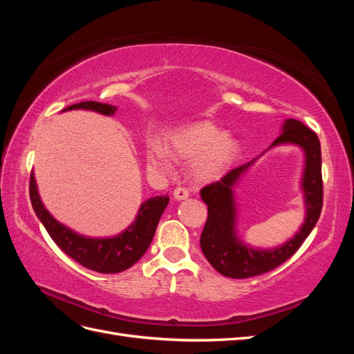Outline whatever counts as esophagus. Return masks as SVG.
I'll return each instance as SVG.
<instances>
[{
	"label": "esophagus",
	"instance_id": "34e87169",
	"mask_svg": "<svg viewBox=\"0 0 354 354\" xmlns=\"http://www.w3.org/2000/svg\"><path fill=\"white\" fill-rule=\"evenodd\" d=\"M173 196L176 201H185L189 198V192L187 189L185 187H177L174 192H173Z\"/></svg>",
	"mask_w": 354,
	"mask_h": 354
}]
</instances>
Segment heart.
Listing matches in <instances>:
<instances>
[{"label":"heart","mask_w":354,"mask_h":354,"mask_svg":"<svg viewBox=\"0 0 354 354\" xmlns=\"http://www.w3.org/2000/svg\"><path fill=\"white\" fill-rule=\"evenodd\" d=\"M169 151L180 159L194 160L192 176L199 183H208L220 178L232 167L241 153V145L212 122L202 121L180 128L171 136ZM146 162L156 174H169L173 171L169 153L159 142L149 145Z\"/></svg>","instance_id":"heart-1"}]
</instances>
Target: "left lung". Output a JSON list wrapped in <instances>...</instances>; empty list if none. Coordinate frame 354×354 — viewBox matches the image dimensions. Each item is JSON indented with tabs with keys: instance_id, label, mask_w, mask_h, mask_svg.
Listing matches in <instances>:
<instances>
[{
	"instance_id": "8db88e82",
	"label": "left lung",
	"mask_w": 354,
	"mask_h": 354,
	"mask_svg": "<svg viewBox=\"0 0 354 354\" xmlns=\"http://www.w3.org/2000/svg\"><path fill=\"white\" fill-rule=\"evenodd\" d=\"M279 145H297L305 155L300 180L306 208L305 223L286 243L273 249H260L246 244L237 233V203L234 189L259 156L232 169L217 183L201 190V198L208 205L207 224L201 234V250L209 264L223 276L232 279H246L281 266L301 246L319 220L322 211L324 186L322 155L317 136L301 121L289 118L282 124L281 136L267 150Z\"/></svg>"
}]
</instances>
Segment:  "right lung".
Listing matches in <instances>:
<instances>
[{"label": "right lung", "mask_w": 354, "mask_h": 354, "mask_svg": "<svg viewBox=\"0 0 354 354\" xmlns=\"http://www.w3.org/2000/svg\"><path fill=\"white\" fill-rule=\"evenodd\" d=\"M73 109L93 111L106 116H112L118 111L116 106L112 104L81 102L63 109V112ZM29 196L38 220L59 248L81 266L99 273H120L130 269L142 259L153 239L159 218L169 202L167 195L146 199L138 208L134 221L125 230L109 238H90L72 230L51 216L39 196L34 171L30 174Z\"/></svg>", "instance_id": "obj_1"}]
</instances>
